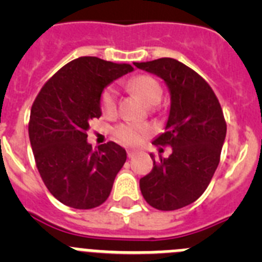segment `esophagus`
<instances>
[{
    "label": "esophagus",
    "instance_id": "esophagus-1",
    "mask_svg": "<svg viewBox=\"0 0 262 262\" xmlns=\"http://www.w3.org/2000/svg\"><path fill=\"white\" fill-rule=\"evenodd\" d=\"M135 155H136V151H133V149H128V151H127V156H128L129 159H133Z\"/></svg>",
    "mask_w": 262,
    "mask_h": 262
}]
</instances>
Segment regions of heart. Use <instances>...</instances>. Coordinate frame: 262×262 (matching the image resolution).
Returning <instances> with one entry per match:
<instances>
[{"label":"heart","mask_w":262,"mask_h":262,"mask_svg":"<svg viewBox=\"0 0 262 262\" xmlns=\"http://www.w3.org/2000/svg\"><path fill=\"white\" fill-rule=\"evenodd\" d=\"M128 86L142 97L147 105H156L163 97V88L152 76L142 75L131 78ZM101 110L105 115L114 114L117 110V90L107 86L101 94ZM151 134V127L145 123H122L115 127L114 135L118 140L129 145H136Z\"/></svg>","instance_id":"b5f03b06"}]
</instances>
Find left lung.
I'll list each match as a JSON object with an SVG mask.
<instances>
[{
	"instance_id": "1",
	"label": "left lung",
	"mask_w": 262,
	"mask_h": 262,
	"mask_svg": "<svg viewBox=\"0 0 262 262\" xmlns=\"http://www.w3.org/2000/svg\"><path fill=\"white\" fill-rule=\"evenodd\" d=\"M134 66L163 78L170 94L165 131L152 143L170 145L172 154L166 159L151 154L154 168L140 178V191L155 209H182L202 195L219 164L227 133L221 103L210 85L178 60Z\"/></svg>"
}]
</instances>
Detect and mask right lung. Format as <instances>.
<instances>
[{
  "mask_svg": "<svg viewBox=\"0 0 262 262\" xmlns=\"http://www.w3.org/2000/svg\"><path fill=\"white\" fill-rule=\"evenodd\" d=\"M133 71L124 62L78 57L57 71L32 103L29 136L36 166L50 193L69 207L102 205L126 163V149L114 142L94 151L86 131L102 115L103 89Z\"/></svg>",
  "mask_w": 262,
  "mask_h": 262,
  "instance_id": "add662e5",
  "label": "right lung"
}]
</instances>
